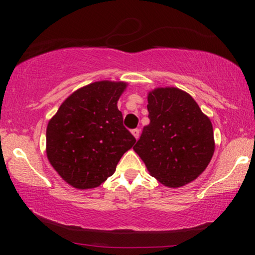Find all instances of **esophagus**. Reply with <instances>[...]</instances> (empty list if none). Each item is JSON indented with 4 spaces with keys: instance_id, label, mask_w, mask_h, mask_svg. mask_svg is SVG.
Masks as SVG:
<instances>
[{
    "instance_id": "esophagus-1",
    "label": "esophagus",
    "mask_w": 255,
    "mask_h": 255,
    "mask_svg": "<svg viewBox=\"0 0 255 255\" xmlns=\"http://www.w3.org/2000/svg\"><path fill=\"white\" fill-rule=\"evenodd\" d=\"M132 134H133V137L135 139H138L139 135H140V130H139V128H133V130H132Z\"/></svg>"
}]
</instances>
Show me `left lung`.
<instances>
[{"label": "left lung", "mask_w": 255, "mask_h": 255, "mask_svg": "<svg viewBox=\"0 0 255 255\" xmlns=\"http://www.w3.org/2000/svg\"><path fill=\"white\" fill-rule=\"evenodd\" d=\"M149 124L134 152L160 183L179 188L196 180L215 152L210 118L189 94L175 87L155 88L147 95Z\"/></svg>", "instance_id": "8db88e82"}]
</instances>
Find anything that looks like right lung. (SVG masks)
Here are the masks:
<instances>
[{
  "instance_id": "obj_1",
  "label": "right lung",
  "mask_w": 255,
  "mask_h": 255,
  "mask_svg": "<svg viewBox=\"0 0 255 255\" xmlns=\"http://www.w3.org/2000/svg\"><path fill=\"white\" fill-rule=\"evenodd\" d=\"M127 87V82L108 80L87 85L71 94L48 121L47 159L69 186L99 187L134 145L117 108Z\"/></svg>"
}]
</instances>
